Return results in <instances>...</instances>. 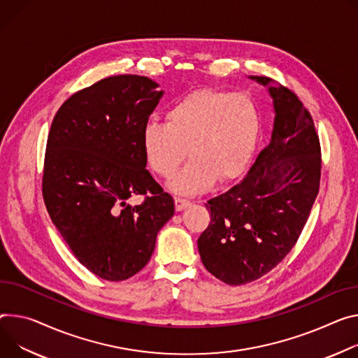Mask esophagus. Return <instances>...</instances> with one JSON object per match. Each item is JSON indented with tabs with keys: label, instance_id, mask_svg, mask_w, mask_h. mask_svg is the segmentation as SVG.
<instances>
[{
	"label": "esophagus",
	"instance_id": "34e87169",
	"mask_svg": "<svg viewBox=\"0 0 358 358\" xmlns=\"http://www.w3.org/2000/svg\"><path fill=\"white\" fill-rule=\"evenodd\" d=\"M191 203L188 200H184V199H176V210L177 211H182L184 208H187Z\"/></svg>",
	"mask_w": 358,
	"mask_h": 358
}]
</instances>
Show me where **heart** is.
Segmentation results:
<instances>
[{
  "instance_id": "b5f03b06",
  "label": "heart",
  "mask_w": 358,
  "mask_h": 358,
  "mask_svg": "<svg viewBox=\"0 0 358 358\" xmlns=\"http://www.w3.org/2000/svg\"><path fill=\"white\" fill-rule=\"evenodd\" d=\"M259 128L262 117L248 94L201 88L167 111V124L148 121L141 131V147L150 169L162 178L173 177L189 152L192 158L170 188L181 196H196L217 177L229 181L245 170Z\"/></svg>"
}]
</instances>
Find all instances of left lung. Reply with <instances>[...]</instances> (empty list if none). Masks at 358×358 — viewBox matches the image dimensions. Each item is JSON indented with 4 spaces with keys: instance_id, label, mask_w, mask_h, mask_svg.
Masks as SVG:
<instances>
[{
    "instance_id": "8db88e82",
    "label": "left lung",
    "mask_w": 358,
    "mask_h": 358,
    "mask_svg": "<svg viewBox=\"0 0 358 358\" xmlns=\"http://www.w3.org/2000/svg\"><path fill=\"white\" fill-rule=\"evenodd\" d=\"M250 78L273 99L271 138L238 184L207 201L211 221L197 241L204 267L229 285L258 280L282 262L308 220L321 176L318 136L299 96L268 77Z\"/></svg>"
}]
</instances>
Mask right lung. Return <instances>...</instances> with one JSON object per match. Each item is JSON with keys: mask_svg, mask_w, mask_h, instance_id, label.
Segmentation results:
<instances>
[{"mask_svg": "<svg viewBox=\"0 0 358 358\" xmlns=\"http://www.w3.org/2000/svg\"><path fill=\"white\" fill-rule=\"evenodd\" d=\"M141 76H114L84 88L57 111L47 141L43 196L57 230L95 275L122 281L150 262L174 200L145 170L141 147L164 91ZM150 193L138 206L126 200Z\"/></svg>", "mask_w": 358, "mask_h": 358, "instance_id": "obj_1", "label": "right lung"}]
</instances>
